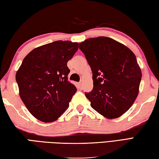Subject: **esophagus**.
Instances as JSON below:
<instances>
[{"mask_svg": "<svg viewBox=\"0 0 159 159\" xmlns=\"http://www.w3.org/2000/svg\"><path fill=\"white\" fill-rule=\"evenodd\" d=\"M79 87L80 88H82V83H81V82H80V83H79Z\"/></svg>", "mask_w": 159, "mask_h": 159, "instance_id": "esophagus-1", "label": "esophagus"}]
</instances>
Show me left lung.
<instances>
[{"mask_svg":"<svg viewBox=\"0 0 159 159\" xmlns=\"http://www.w3.org/2000/svg\"><path fill=\"white\" fill-rule=\"evenodd\" d=\"M79 48L93 74V89L85 93L91 107L108 119L122 116L139 92L142 72L135 54L107 37L85 39Z\"/></svg>","mask_w":159,"mask_h":159,"instance_id":"1","label":"left lung"}]
</instances>
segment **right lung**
Wrapping results in <instances>:
<instances>
[{
  "mask_svg": "<svg viewBox=\"0 0 159 159\" xmlns=\"http://www.w3.org/2000/svg\"><path fill=\"white\" fill-rule=\"evenodd\" d=\"M79 43L56 41L31 51L16 74L19 96L30 113L43 122L57 120L69 108L76 88L68 81L67 62Z\"/></svg>",
  "mask_w": 159,
  "mask_h": 159,
  "instance_id": "add662e5",
  "label": "right lung"
}]
</instances>
